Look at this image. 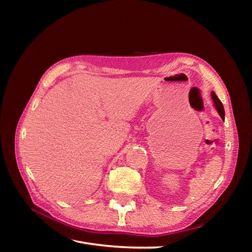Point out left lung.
Listing matches in <instances>:
<instances>
[{
  "mask_svg": "<svg viewBox=\"0 0 252 252\" xmlns=\"http://www.w3.org/2000/svg\"><path fill=\"white\" fill-rule=\"evenodd\" d=\"M211 98L213 101V105H215V107L217 109V111L219 112L220 117L222 118V120L225 119V110H224V106L222 104V102L220 101V98L217 96V94L213 93V91H211Z\"/></svg>",
  "mask_w": 252,
  "mask_h": 252,
  "instance_id": "left-lung-1",
  "label": "left lung"
}]
</instances>
